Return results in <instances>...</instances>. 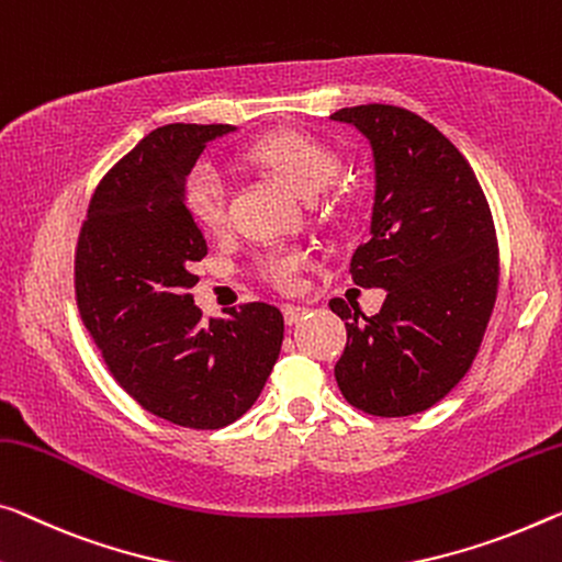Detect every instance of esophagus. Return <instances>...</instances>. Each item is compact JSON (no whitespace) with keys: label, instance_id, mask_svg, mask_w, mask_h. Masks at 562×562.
Returning a JSON list of instances; mask_svg holds the SVG:
<instances>
[{"label":"esophagus","instance_id":"obj_1","mask_svg":"<svg viewBox=\"0 0 562 562\" xmlns=\"http://www.w3.org/2000/svg\"><path fill=\"white\" fill-rule=\"evenodd\" d=\"M306 306H293V304H286L283 306V318H286V324L291 326V324H296V322H301V318L306 316Z\"/></svg>","mask_w":562,"mask_h":562}]
</instances>
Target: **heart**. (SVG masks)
<instances>
[{
	"label": "heart",
	"mask_w": 562,
	"mask_h": 562,
	"mask_svg": "<svg viewBox=\"0 0 562 562\" xmlns=\"http://www.w3.org/2000/svg\"><path fill=\"white\" fill-rule=\"evenodd\" d=\"M244 158L254 162V166L271 170L291 191H296L304 198H314L316 193H322L341 168L339 153L304 131H276L258 137L254 145H248ZM183 201L198 226L209 231H218L226 226L228 183L213 162H198L188 172ZM306 263L308 258L304 254L279 251L266 258L263 273L273 286L289 291L296 289L299 273L306 269Z\"/></svg>",
	"instance_id": "1"
}]
</instances>
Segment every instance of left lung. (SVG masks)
Here are the masks:
<instances>
[{"mask_svg": "<svg viewBox=\"0 0 562 562\" xmlns=\"http://www.w3.org/2000/svg\"><path fill=\"white\" fill-rule=\"evenodd\" d=\"M331 120L374 153L371 228L349 273L386 291L374 316L329 301L347 322L334 376L351 407L409 417L450 394L477 357L499 283L495 223L470 162L425 117L374 102Z\"/></svg>", "mask_w": 562, "mask_h": 562, "instance_id": "left-lung-1", "label": "left lung"}]
</instances>
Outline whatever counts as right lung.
Returning a JSON list of instances; mask_svg holds the SVG:
<instances>
[{"mask_svg": "<svg viewBox=\"0 0 562 562\" xmlns=\"http://www.w3.org/2000/svg\"><path fill=\"white\" fill-rule=\"evenodd\" d=\"M233 125H162L115 162L82 223L75 293L115 382L172 425L218 429L254 407L279 359L281 311L254 301L201 322L191 266L209 254L186 209L198 155Z\"/></svg>", "mask_w": 562, "mask_h": 562, "instance_id": "right-lung-1", "label": "right lung"}]
</instances>
